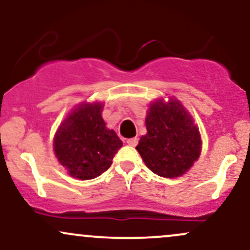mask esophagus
Wrapping results in <instances>:
<instances>
[{
	"instance_id": "34e87169",
	"label": "esophagus",
	"mask_w": 250,
	"mask_h": 250,
	"mask_svg": "<svg viewBox=\"0 0 250 250\" xmlns=\"http://www.w3.org/2000/svg\"><path fill=\"white\" fill-rule=\"evenodd\" d=\"M137 143H139V140L136 137H133V139H128L127 140V145L131 146V147H136Z\"/></svg>"
}]
</instances>
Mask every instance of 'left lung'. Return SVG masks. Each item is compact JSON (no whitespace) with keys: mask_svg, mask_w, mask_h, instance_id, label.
Instances as JSON below:
<instances>
[{"mask_svg":"<svg viewBox=\"0 0 250 250\" xmlns=\"http://www.w3.org/2000/svg\"><path fill=\"white\" fill-rule=\"evenodd\" d=\"M146 125L147 135L141 137L136 149L153 173L163 177L181 176L199 159L200 133L179 101L153 103Z\"/></svg>","mask_w":250,"mask_h":250,"instance_id":"obj_1","label":"left lung"}]
</instances>
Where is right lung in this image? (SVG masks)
<instances>
[{
	"label": "right lung",
	"instance_id": "1",
	"mask_svg": "<svg viewBox=\"0 0 250 250\" xmlns=\"http://www.w3.org/2000/svg\"><path fill=\"white\" fill-rule=\"evenodd\" d=\"M101 111V103H83L65 117L55 135L57 160L76 179L100 176L122 147L115 131L105 127Z\"/></svg>",
	"mask_w": 250,
	"mask_h": 250
}]
</instances>
